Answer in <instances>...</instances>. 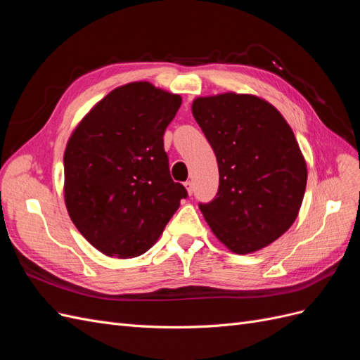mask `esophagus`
<instances>
[{
	"label": "esophagus",
	"mask_w": 360,
	"mask_h": 360,
	"mask_svg": "<svg viewBox=\"0 0 360 360\" xmlns=\"http://www.w3.org/2000/svg\"><path fill=\"white\" fill-rule=\"evenodd\" d=\"M184 188H186V191H188L189 195H192V192H193V184H192V181H184Z\"/></svg>",
	"instance_id": "obj_1"
}]
</instances>
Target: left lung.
<instances>
[{"label":"left lung","mask_w":360,"mask_h":360,"mask_svg":"<svg viewBox=\"0 0 360 360\" xmlns=\"http://www.w3.org/2000/svg\"><path fill=\"white\" fill-rule=\"evenodd\" d=\"M192 114L219 167V189L200 204L213 234L234 254L274 243L296 221L308 169L291 127L254 94L197 97Z\"/></svg>","instance_id":"obj_1"}]
</instances>
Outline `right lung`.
I'll return each mask as SVG.
<instances>
[{
  "instance_id": "right-lung-1",
  "label": "right lung",
  "mask_w": 360,
  "mask_h": 360,
  "mask_svg": "<svg viewBox=\"0 0 360 360\" xmlns=\"http://www.w3.org/2000/svg\"><path fill=\"white\" fill-rule=\"evenodd\" d=\"M180 94L147 81L117 86L72 132L64 151V202L102 254L134 258L153 246L188 197L174 183L163 134Z\"/></svg>"
}]
</instances>
